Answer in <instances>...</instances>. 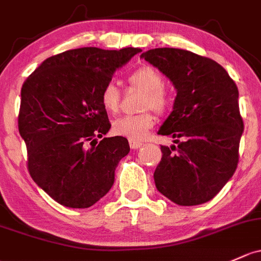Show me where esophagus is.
I'll return each mask as SVG.
<instances>
[{
  "mask_svg": "<svg viewBox=\"0 0 261 261\" xmlns=\"http://www.w3.org/2000/svg\"><path fill=\"white\" fill-rule=\"evenodd\" d=\"M129 145H130L132 149H139V148H141L143 145V143L137 142V141H130V139H129Z\"/></svg>",
  "mask_w": 261,
  "mask_h": 261,
  "instance_id": "34e87169",
  "label": "esophagus"
}]
</instances>
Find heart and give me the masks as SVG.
Returning a JSON list of instances; mask_svg holds the SVG:
<instances>
[{
    "label": "heart",
    "instance_id": "b5f03b06",
    "mask_svg": "<svg viewBox=\"0 0 261 261\" xmlns=\"http://www.w3.org/2000/svg\"><path fill=\"white\" fill-rule=\"evenodd\" d=\"M129 82L133 86L145 91L144 108H153L156 112H163L169 105L167 94L164 92V80L162 74L153 67L144 66L136 69L129 75ZM120 93L114 82L106 83L100 91V105L108 113H116L119 108ZM155 118L150 112L138 116H122L113 120L112 130L116 136L125 137L130 141H141L147 132L154 125Z\"/></svg>",
    "mask_w": 261,
    "mask_h": 261
}]
</instances>
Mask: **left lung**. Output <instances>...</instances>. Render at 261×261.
Wrapping results in <instances>:
<instances>
[{"instance_id": "1", "label": "left lung", "mask_w": 261, "mask_h": 261, "mask_svg": "<svg viewBox=\"0 0 261 261\" xmlns=\"http://www.w3.org/2000/svg\"><path fill=\"white\" fill-rule=\"evenodd\" d=\"M141 58L176 89L172 113L158 134L178 145L161 147L156 189L178 205L206 203L228 183L239 161L244 124L238 87L219 63L186 49L154 48Z\"/></svg>"}]
</instances>
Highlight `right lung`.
I'll list each match as a JSON object with an SVG mask.
<instances>
[{"label":"right lung","mask_w":261,"mask_h":261,"mask_svg":"<svg viewBox=\"0 0 261 261\" xmlns=\"http://www.w3.org/2000/svg\"><path fill=\"white\" fill-rule=\"evenodd\" d=\"M139 52L134 47L69 49L43 61L22 86L18 130L30 174L67 208H89L105 197L119 161L129 153L124 137L96 144L111 128L100 91ZM88 141L95 145L87 150Z\"/></svg>","instance_id":"right-lung-1"}]
</instances>
